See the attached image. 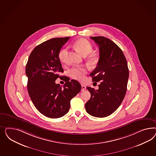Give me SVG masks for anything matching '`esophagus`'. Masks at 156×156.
<instances>
[{
  "mask_svg": "<svg viewBox=\"0 0 156 156\" xmlns=\"http://www.w3.org/2000/svg\"><path fill=\"white\" fill-rule=\"evenodd\" d=\"M82 86V88H81V91H84V90H86V86H84L83 85H81Z\"/></svg>",
  "mask_w": 156,
  "mask_h": 156,
  "instance_id": "1",
  "label": "esophagus"
}]
</instances>
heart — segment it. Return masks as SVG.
<instances>
[{
	"label": "heart",
	"instance_id": "obj_1",
	"mask_svg": "<svg viewBox=\"0 0 156 156\" xmlns=\"http://www.w3.org/2000/svg\"><path fill=\"white\" fill-rule=\"evenodd\" d=\"M73 46L78 52H80L83 57L86 56V60L91 65L96 64L98 61V56L95 52H91L93 47L92 44L85 39H80L76 40ZM67 48H63L59 52L58 57L62 62L65 61ZM87 74V70L84 67H75L69 71V75L76 80L82 81L85 79Z\"/></svg>",
	"mask_w": 156,
	"mask_h": 156
}]
</instances>
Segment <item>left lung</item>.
<instances>
[{
  "mask_svg": "<svg viewBox=\"0 0 156 156\" xmlns=\"http://www.w3.org/2000/svg\"><path fill=\"white\" fill-rule=\"evenodd\" d=\"M99 47L97 66L90 74L93 82H99V89L87 87L91 94L85 109L91 115L102 118L114 113L122 103L127 90L129 69L121 49L108 38L90 37Z\"/></svg>",
  "mask_w": 156,
  "mask_h": 156,
  "instance_id": "left-lung-1",
  "label": "left lung"
}]
</instances>
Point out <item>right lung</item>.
I'll use <instances>...</instances> for the list:
<instances>
[{"instance_id": "obj_1", "label": "right lung", "mask_w": 156, "mask_h": 156, "mask_svg": "<svg viewBox=\"0 0 156 156\" xmlns=\"http://www.w3.org/2000/svg\"><path fill=\"white\" fill-rule=\"evenodd\" d=\"M70 37L49 39L35 47L26 66L27 89L35 107L44 116L60 118L68 113L70 101L81 90L80 83L63 76V86L55 83L63 69L58 57L62 47Z\"/></svg>"}]
</instances>
